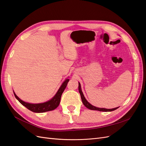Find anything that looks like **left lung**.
I'll return each instance as SVG.
<instances>
[{
	"mask_svg": "<svg viewBox=\"0 0 146 146\" xmlns=\"http://www.w3.org/2000/svg\"><path fill=\"white\" fill-rule=\"evenodd\" d=\"M78 91H79V93L80 94V96H81V99L82 100V102L83 104V105L85 106V107L90 109V110H98V111H105V112H107V111H114V110H115L116 109H117L119 107L117 108H112V109H106V108H98V107H96L92 105L91 104H90L86 100V99L85 98V97H84V95L82 92V89H81V86H80V83H78Z\"/></svg>",
	"mask_w": 146,
	"mask_h": 146,
	"instance_id": "1",
	"label": "left lung"
}]
</instances>
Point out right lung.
<instances>
[{"label": "right lung", "mask_w": 146, "mask_h": 146, "mask_svg": "<svg viewBox=\"0 0 146 146\" xmlns=\"http://www.w3.org/2000/svg\"><path fill=\"white\" fill-rule=\"evenodd\" d=\"M69 79H66V80L63 83L62 85L60 86V89L58 90V92L55 96L51 100H48V102L42 104H29L21 100L18 97H17L16 94L14 92V94L15 98L18 100L19 102L23 105L24 107H25L27 109H29L30 111H32L35 113H43L46 112L48 111H52V110H55L56 108L58 107L60 102V99L61 95H62L63 91H64L65 88L68 85V83L69 82Z\"/></svg>", "instance_id": "1"}]
</instances>
